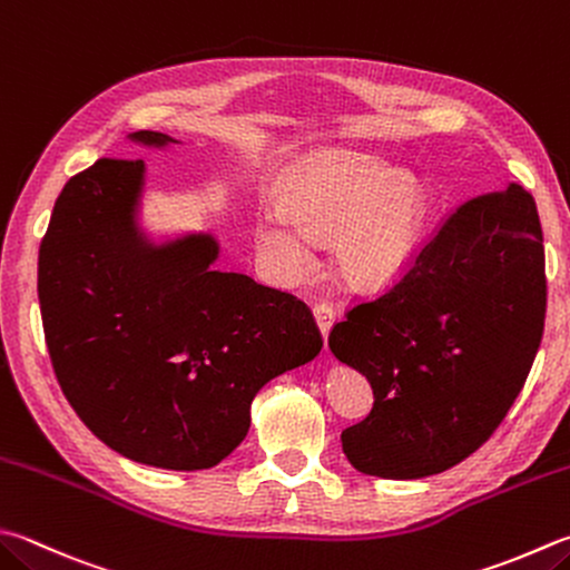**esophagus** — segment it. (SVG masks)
<instances>
[{"instance_id": "obj_1", "label": "esophagus", "mask_w": 570, "mask_h": 570, "mask_svg": "<svg viewBox=\"0 0 570 570\" xmlns=\"http://www.w3.org/2000/svg\"><path fill=\"white\" fill-rule=\"evenodd\" d=\"M313 315H315V322H317V330H320V335H322V340H325V345H327L330 330H332V325H335V309H332L330 305L322 303V305H315Z\"/></svg>"}]
</instances>
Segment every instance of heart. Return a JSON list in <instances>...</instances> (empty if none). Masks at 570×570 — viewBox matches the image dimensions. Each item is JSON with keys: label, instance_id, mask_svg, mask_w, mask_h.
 Segmentation results:
<instances>
[{"label": "heart", "instance_id": "b5f03b06", "mask_svg": "<svg viewBox=\"0 0 570 570\" xmlns=\"http://www.w3.org/2000/svg\"><path fill=\"white\" fill-rule=\"evenodd\" d=\"M424 220L426 193L414 176L330 148L289 170L281 208L255 218L253 238L287 283L313 271L317 243L335 240L340 281L357 293H374L412 263Z\"/></svg>", "mask_w": 570, "mask_h": 570}]
</instances>
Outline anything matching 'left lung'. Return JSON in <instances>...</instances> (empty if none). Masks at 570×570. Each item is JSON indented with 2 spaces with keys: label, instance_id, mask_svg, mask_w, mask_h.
<instances>
[{
  "label": "left lung",
  "instance_id": "left-lung-1",
  "mask_svg": "<svg viewBox=\"0 0 570 570\" xmlns=\"http://www.w3.org/2000/svg\"><path fill=\"white\" fill-rule=\"evenodd\" d=\"M546 320V261L531 193L509 184L444 223L400 283L330 335L374 406L342 432L367 476L424 479L487 442L517 402Z\"/></svg>",
  "mask_w": 570,
  "mask_h": 570
}]
</instances>
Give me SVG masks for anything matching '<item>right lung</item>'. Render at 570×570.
I'll use <instances>...</instances> for the list:
<instances>
[{
  "label": "right lung",
  "instance_id": "1",
  "mask_svg": "<svg viewBox=\"0 0 570 570\" xmlns=\"http://www.w3.org/2000/svg\"><path fill=\"white\" fill-rule=\"evenodd\" d=\"M128 141L180 144L160 131ZM144 193V160L101 158L53 203L39 248L49 357L73 412L114 452L210 469L248 434L255 394L313 362L322 337L305 303L218 271L213 233L154 238Z\"/></svg>",
  "mask_w": 570,
  "mask_h": 570
}]
</instances>
